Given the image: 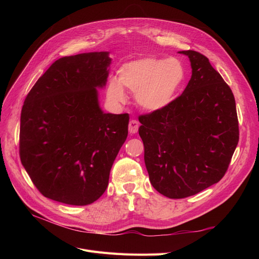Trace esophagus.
<instances>
[{"instance_id": "obj_1", "label": "esophagus", "mask_w": 259, "mask_h": 259, "mask_svg": "<svg viewBox=\"0 0 259 259\" xmlns=\"http://www.w3.org/2000/svg\"><path fill=\"white\" fill-rule=\"evenodd\" d=\"M138 127H139V123L136 120H131L130 124H128V132L130 134H136L138 132Z\"/></svg>"}]
</instances>
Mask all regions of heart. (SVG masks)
<instances>
[{
	"mask_svg": "<svg viewBox=\"0 0 259 259\" xmlns=\"http://www.w3.org/2000/svg\"><path fill=\"white\" fill-rule=\"evenodd\" d=\"M185 77V68L178 59L140 58L123 65L119 79L108 82L106 93L113 104L123 105L127 100L126 89L135 94L140 108L154 112L173 103Z\"/></svg>",
	"mask_w": 259,
	"mask_h": 259,
	"instance_id": "heart-1",
	"label": "heart"
}]
</instances>
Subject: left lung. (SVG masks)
Returning <instances> with one entry per match:
<instances>
[{"instance_id": "1", "label": "left lung", "mask_w": 259, "mask_h": 259, "mask_svg": "<svg viewBox=\"0 0 259 259\" xmlns=\"http://www.w3.org/2000/svg\"><path fill=\"white\" fill-rule=\"evenodd\" d=\"M191 79L182 95L139 116L145 164L154 189L169 199L194 195L218 183L239 143L234 96L208 59L195 51Z\"/></svg>"}]
</instances>
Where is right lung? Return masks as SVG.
Instances as JSON below:
<instances>
[{
	"label": "right lung",
	"mask_w": 259,
	"mask_h": 259,
	"mask_svg": "<svg viewBox=\"0 0 259 259\" xmlns=\"http://www.w3.org/2000/svg\"><path fill=\"white\" fill-rule=\"evenodd\" d=\"M111 58L92 52L56 60L36 81L21 109V164L44 197L88 205L106 191L112 164L128 133L127 113H105Z\"/></svg>",
	"instance_id": "1"
}]
</instances>
